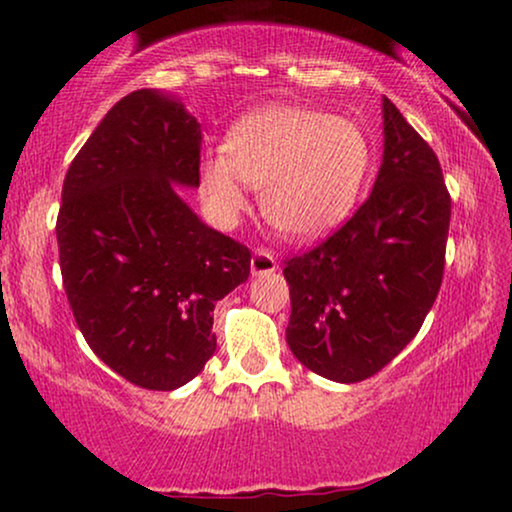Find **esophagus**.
I'll list each match as a JSON object with an SVG mask.
<instances>
[{"mask_svg":"<svg viewBox=\"0 0 512 512\" xmlns=\"http://www.w3.org/2000/svg\"><path fill=\"white\" fill-rule=\"evenodd\" d=\"M277 270V258L270 254V251L258 249L254 256H251V275L261 277V275H270V272Z\"/></svg>","mask_w":512,"mask_h":512,"instance_id":"esophagus-1","label":"esophagus"}]
</instances>
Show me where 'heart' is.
Returning <instances> with one entry per match:
<instances>
[{"mask_svg":"<svg viewBox=\"0 0 512 512\" xmlns=\"http://www.w3.org/2000/svg\"><path fill=\"white\" fill-rule=\"evenodd\" d=\"M373 165V146L359 125L328 111L270 107L230 128L226 156H207L202 193L221 216L247 205V186L261 188V212L291 240H314L354 212Z\"/></svg>","mask_w":512,"mask_h":512,"instance_id":"heart-1","label":"heart"}]
</instances>
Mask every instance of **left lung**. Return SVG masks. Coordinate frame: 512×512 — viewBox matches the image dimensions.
Returning <instances> with one entry per match:
<instances>
[{
  "label": "left lung",
  "mask_w": 512,
  "mask_h": 512,
  "mask_svg": "<svg viewBox=\"0 0 512 512\" xmlns=\"http://www.w3.org/2000/svg\"><path fill=\"white\" fill-rule=\"evenodd\" d=\"M384 153L373 193L345 226L284 265L286 342L326 380L354 384L415 338L445 270L452 200L436 153L382 97Z\"/></svg>",
  "instance_id": "1"
}]
</instances>
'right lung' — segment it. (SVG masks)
I'll use <instances>...</instances> for the list:
<instances>
[{
    "instance_id": "add662e5",
    "label": "right lung",
    "mask_w": 512,
    "mask_h": 512,
    "mask_svg": "<svg viewBox=\"0 0 512 512\" xmlns=\"http://www.w3.org/2000/svg\"><path fill=\"white\" fill-rule=\"evenodd\" d=\"M200 123L158 90L125 95L69 165L55 223L62 284L90 349L130 384L184 387L216 349L214 305L247 282L244 244L177 186H200Z\"/></svg>"
}]
</instances>
